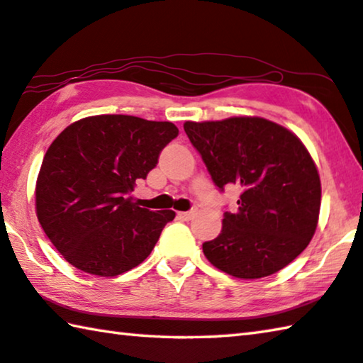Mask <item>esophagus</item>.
I'll list each match as a JSON object with an SVG mask.
<instances>
[{"label": "esophagus", "instance_id": "34e87169", "mask_svg": "<svg viewBox=\"0 0 363 363\" xmlns=\"http://www.w3.org/2000/svg\"><path fill=\"white\" fill-rule=\"evenodd\" d=\"M196 214V209L192 211H186V213H179V217L182 220H192Z\"/></svg>", "mask_w": 363, "mask_h": 363}]
</instances>
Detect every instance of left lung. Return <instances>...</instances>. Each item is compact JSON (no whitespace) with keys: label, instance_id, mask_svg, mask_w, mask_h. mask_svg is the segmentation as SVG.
Instances as JSON below:
<instances>
[{"label":"left lung","instance_id":"obj_1","mask_svg":"<svg viewBox=\"0 0 363 363\" xmlns=\"http://www.w3.org/2000/svg\"><path fill=\"white\" fill-rule=\"evenodd\" d=\"M219 190L240 186L236 213H223L222 232L203 242L206 259L240 279H259L295 260L314 236L320 179L298 136L262 117L186 122Z\"/></svg>","mask_w":363,"mask_h":363}]
</instances>
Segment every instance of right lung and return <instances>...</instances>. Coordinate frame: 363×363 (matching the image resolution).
Instances as JSON below:
<instances>
[{
	"mask_svg": "<svg viewBox=\"0 0 363 363\" xmlns=\"http://www.w3.org/2000/svg\"><path fill=\"white\" fill-rule=\"evenodd\" d=\"M177 133L171 122L104 114L55 138L38 174L36 216L65 260L111 278L147 259L176 213L140 208L130 194Z\"/></svg>",
	"mask_w": 363,
	"mask_h": 363,
	"instance_id": "obj_1",
	"label": "right lung"
}]
</instances>
